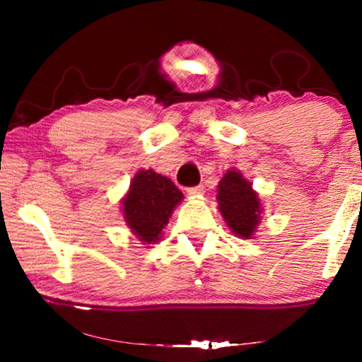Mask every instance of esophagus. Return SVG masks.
<instances>
[{"mask_svg": "<svg viewBox=\"0 0 362 362\" xmlns=\"http://www.w3.org/2000/svg\"><path fill=\"white\" fill-rule=\"evenodd\" d=\"M188 196H192V198H198V196H201L204 193V187L203 185H198V187H192L187 189Z\"/></svg>", "mask_w": 362, "mask_h": 362, "instance_id": "obj_1", "label": "esophagus"}]
</instances>
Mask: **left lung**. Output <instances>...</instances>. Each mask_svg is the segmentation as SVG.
<instances>
[{"label":"left lung","instance_id":"left-lung-1","mask_svg":"<svg viewBox=\"0 0 362 362\" xmlns=\"http://www.w3.org/2000/svg\"><path fill=\"white\" fill-rule=\"evenodd\" d=\"M218 212L233 235L241 240H252L262 222L263 206L252 183L236 169L223 174L217 185Z\"/></svg>","mask_w":362,"mask_h":362}]
</instances>
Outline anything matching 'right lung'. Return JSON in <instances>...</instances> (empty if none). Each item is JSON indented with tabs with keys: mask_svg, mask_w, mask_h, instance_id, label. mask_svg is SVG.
I'll list each match as a JSON object with an SVG mask.
<instances>
[{
	"mask_svg": "<svg viewBox=\"0 0 362 362\" xmlns=\"http://www.w3.org/2000/svg\"><path fill=\"white\" fill-rule=\"evenodd\" d=\"M183 193L174 182L153 169H142L134 175L129 189L121 199L122 218L132 235L142 244H156L164 235Z\"/></svg>",
	"mask_w": 362,
	"mask_h": 362,
	"instance_id": "add662e5",
	"label": "right lung"
}]
</instances>
